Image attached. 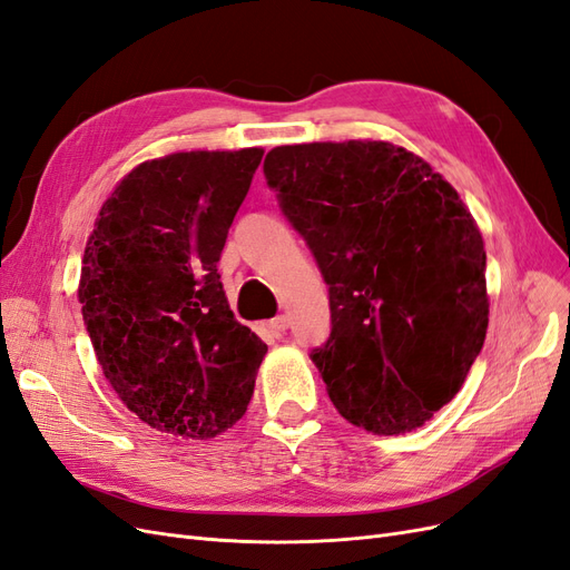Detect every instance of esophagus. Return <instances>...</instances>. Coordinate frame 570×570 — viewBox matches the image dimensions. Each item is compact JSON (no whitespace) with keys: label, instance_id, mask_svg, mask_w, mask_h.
<instances>
[{"label":"esophagus","instance_id":"1","mask_svg":"<svg viewBox=\"0 0 570 570\" xmlns=\"http://www.w3.org/2000/svg\"><path fill=\"white\" fill-rule=\"evenodd\" d=\"M268 327H271V333H275V335L285 333V331H287V316H275V318H271V321H268Z\"/></svg>","mask_w":570,"mask_h":570}]
</instances>
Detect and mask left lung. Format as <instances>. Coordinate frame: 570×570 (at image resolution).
<instances>
[{"instance_id": "1", "label": "left lung", "mask_w": 570, "mask_h": 570, "mask_svg": "<svg viewBox=\"0 0 570 570\" xmlns=\"http://www.w3.org/2000/svg\"><path fill=\"white\" fill-rule=\"evenodd\" d=\"M264 176L327 285L333 327L312 361L331 402L373 435L421 428L488 333L471 212L428 161L381 140L275 147Z\"/></svg>"}]
</instances>
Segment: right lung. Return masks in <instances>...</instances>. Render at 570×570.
<instances>
[{"instance_id":"add662e5","label":"right lung","mask_w":570,"mask_h":570,"mask_svg":"<svg viewBox=\"0 0 570 570\" xmlns=\"http://www.w3.org/2000/svg\"><path fill=\"white\" fill-rule=\"evenodd\" d=\"M264 149L145 161L101 206L78 299L97 361L137 419L209 440L245 416L268 352L237 323L218 258Z\"/></svg>"}]
</instances>
